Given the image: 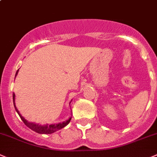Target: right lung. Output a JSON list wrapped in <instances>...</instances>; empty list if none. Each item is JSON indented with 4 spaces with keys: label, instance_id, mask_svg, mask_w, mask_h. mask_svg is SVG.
I'll use <instances>...</instances> for the list:
<instances>
[{
    "label": "right lung",
    "instance_id": "1",
    "mask_svg": "<svg viewBox=\"0 0 157 157\" xmlns=\"http://www.w3.org/2000/svg\"><path fill=\"white\" fill-rule=\"evenodd\" d=\"M17 72H18V70H17V71L16 72L15 77L17 74ZM14 96H15V95L13 94V101H14V108H15L16 112H17V114H18V115L20 116L21 119L22 120L23 122L25 123V125L26 126L29 127V128H31L32 130H33L34 132H36L40 133V134H51V133H53L54 132L57 131V130H59L61 129V128H64L66 125H68L69 122H70V120H71V118H70L67 121H63V122L62 123H59V124H55V125H37V124H34V123H32V122H29V121H26V120L21 115H20L18 110L16 108L15 104H14Z\"/></svg>",
    "mask_w": 157,
    "mask_h": 157
}]
</instances>
